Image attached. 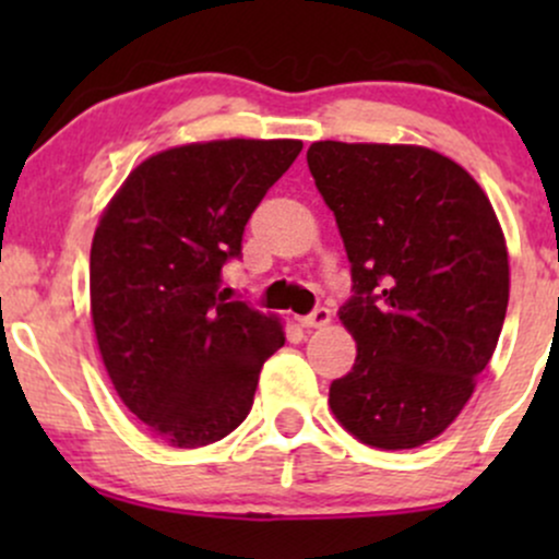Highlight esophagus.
<instances>
[{
  "instance_id": "1",
  "label": "esophagus",
  "mask_w": 559,
  "mask_h": 559,
  "mask_svg": "<svg viewBox=\"0 0 559 559\" xmlns=\"http://www.w3.org/2000/svg\"><path fill=\"white\" fill-rule=\"evenodd\" d=\"M299 323L305 325V329H323V325L331 323V310L329 307H316L310 316L299 318Z\"/></svg>"
}]
</instances>
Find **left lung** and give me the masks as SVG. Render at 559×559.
Masks as SVG:
<instances>
[{"label":"left lung","mask_w":559,"mask_h":559,"mask_svg":"<svg viewBox=\"0 0 559 559\" xmlns=\"http://www.w3.org/2000/svg\"><path fill=\"white\" fill-rule=\"evenodd\" d=\"M307 165L352 262L338 318L357 360L331 383L333 415L370 447L426 444L471 400L502 333L510 265L489 197L426 146L316 141Z\"/></svg>","instance_id":"left-lung-1"}]
</instances>
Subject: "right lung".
I'll return each instance as SVG.
<instances>
[{
  "mask_svg": "<svg viewBox=\"0 0 559 559\" xmlns=\"http://www.w3.org/2000/svg\"><path fill=\"white\" fill-rule=\"evenodd\" d=\"M301 152L294 139L186 144L144 159L92 241V320L118 396L173 447L221 441L249 415L284 329L228 301L221 271Z\"/></svg>",
  "mask_w": 559,
  "mask_h": 559,
  "instance_id": "add662e5",
  "label": "right lung"
}]
</instances>
